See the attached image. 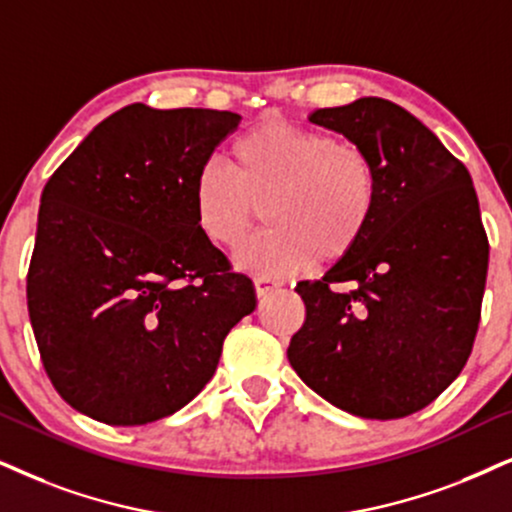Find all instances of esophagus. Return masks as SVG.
Listing matches in <instances>:
<instances>
[{"label":"esophagus","mask_w":512,"mask_h":512,"mask_svg":"<svg viewBox=\"0 0 512 512\" xmlns=\"http://www.w3.org/2000/svg\"><path fill=\"white\" fill-rule=\"evenodd\" d=\"M278 286H281V283H278L276 278H269V276H260V278H255V293H257V297L269 295L271 290H276Z\"/></svg>","instance_id":"34e87169"}]
</instances>
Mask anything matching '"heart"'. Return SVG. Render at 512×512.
Returning <instances> with one entry per match:
<instances>
[{
  "label": "heart",
  "instance_id": "1",
  "mask_svg": "<svg viewBox=\"0 0 512 512\" xmlns=\"http://www.w3.org/2000/svg\"><path fill=\"white\" fill-rule=\"evenodd\" d=\"M231 165L205 163L193 179L200 234L238 248L264 205L269 229L241 255L252 274L281 276L331 264L357 248L380 200V174L359 146L331 134L267 120L231 144Z\"/></svg>",
  "mask_w": 512,
  "mask_h": 512
}]
</instances>
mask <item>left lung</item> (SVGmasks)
<instances>
[{"mask_svg":"<svg viewBox=\"0 0 512 512\" xmlns=\"http://www.w3.org/2000/svg\"><path fill=\"white\" fill-rule=\"evenodd\" d=\"M309 122L371 155L380 200L357 248L297 283L307 319L288 361L316 394L359 418L432 404L463 371L480 326L489 241L470 172L397 103L364 96Z\"/></svg>","mask_w":512,"mask_h":512,"instance_id":"obj_1","label":"left lung"}]
</instances>
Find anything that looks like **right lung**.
I'll return each mask as SVG.
<instances>
[{"instance_id":"right-lung-1","label":"right lung","mask_w":512,"mask_h":512,"mask_svg":"<svg viewBox=\"0 0 512 512\" xmlns=\"http://www.w3.org/2000/svg\"><path fill=\"white\" fill-rule=\"evenodd\" d=\"M241 115L132 103L42 191L28 312L56 392L106 425L172 416L210 383L255 286L200 234L193 179Z\"/></svg>"}]
</instances>
